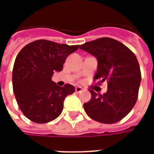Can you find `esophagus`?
I'll use <instances>...</instances> for the list:
<instances>
[{
  "label": "esophagus",
  "instance_id": "obj_1",
  "mask_svg": "<svg viewBox=\"0 0 154 154\" xmlns=\"http://www.w3.org/2000/svg\"><path fill=\"white\" fill-rule=\"evenodd\" d=\"M82 88L81 87H75V91L77 92V93H79V92H81V91H82Z\"/></svg>",
  "mask_w": 154,
  "mask_h": 154
}]
</instances>
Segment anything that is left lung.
I'll list each match as a JSON object with an SVG mask.
<instances>
[{
  "label": "left lung",
  "mask_w": 154,
  "mask_h": 154,
  "mask_svg": "<svg viewBox=\"0 0 154 154\" xmlns=\"http://www.w3.org/2000/svg\"><path fill=\"white\" fill-rule=\"evenodd\" d=\"M79 48L92 54L98 61L94 80L107 82L103 95L90 90L91 100L84 103L87 116L97 122L114 124L125 117L134 106L141 82L137 57L129 49L111 38H100L82 44Z\"/></svg>",
  "instance_id": "left-lung-1"
}]
</instances>
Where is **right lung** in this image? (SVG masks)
<instances>
[{"label":"right lung","instance_id":"1","mask_svg":"<svg viewBox=\"0 0 154 154\" xmlns=\"http://www.w3.org/2000/svg\"><path fill=\"white\" fill-rule=\"evenodd\" d=\"M78 48L39 39L25 45L16 56L13 91L19 108L31 121L44 124L60 116L64 99L73 93L75 87L70 84L59 87L52 77L54 72L63 70L67 56Z\"/></svg>","mask_w":154,"mask_h":154}]
</instances>
